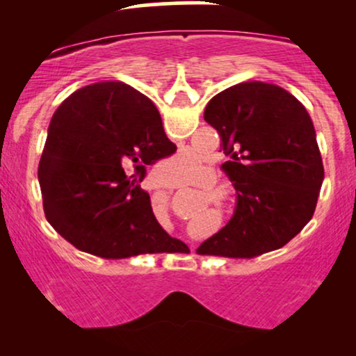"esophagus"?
<instances>
[{"instance_id": "1", "label": "esophagus", "mask_w": 356, "mask_h": 356, "mask_svg": "<svg viewBox=\"0 0 356 356\" xmlns=\"http://www.w3.org/2000/svg\"><path fill=\"white\" fill-rule=\"evenodd\" d=\"M191 38H194V36H192V35H191ZM162 186H164V184H162Z\"/></svg>"}]
</instances>
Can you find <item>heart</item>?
I'll return each instance as SVG.
<instances>
[{
  "instance_id": "heart-1",
  "label": "heart",
  "mask_w": 356,
  "mask_h": 356,
  "mask_svg": "<svg viewBox=\"0 0 356 356\" xmlns=\"http://www.w3.org/2000/svg\"><path fill=\"white\" fill-rule=\"evenodd\" d=\"M199 169H201V161H199L197 157L182 154L181 157L175 159L174 170L167 174L165 181L170 184H177V186H182V184L195 181L199 172H201Z\"/></svg>"
}]
</instances>
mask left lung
Masks as SVG:
<instances>
[{
  "label": "left lung",
  "instance_id": "left-lung-1",
  "mask_svg": "<svg viewBox=\"0 0 356 356\" xmlns=\"http://www.w3.org/2000/svg\"><path fill=\"white\" fill-rule=\"evenodd\" d=\"M204 120L227 155L220 169L236 189V209L195 252L249 259L283 248L313 218L325 175L303 104L277 85L244 81L212 97Z\"/></svg>",
  "mask_w": 356,
  "mask_h": 356
}]
</instances>
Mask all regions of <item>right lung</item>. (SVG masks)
Wrapping results in <instances>:
<instances>
[{
	"label": "right lung",
	"instance_id": "right-lung-1",
	"mask_svg": "<svg viewBox=\"0 0 356 356\" xmlns=\"http://www.w3.org/2000/svg\"><path fill=\"white\" fill-rule=\"evenodd\" d=\"M155 105L122 81L72 93L53 115L38 165L53 229L88 254L125 259L189 252L155 219L145 167L172 155Z\"/></svg>",
	"mask_w": 356,
	"mask_h": 356
}]
</instances>
